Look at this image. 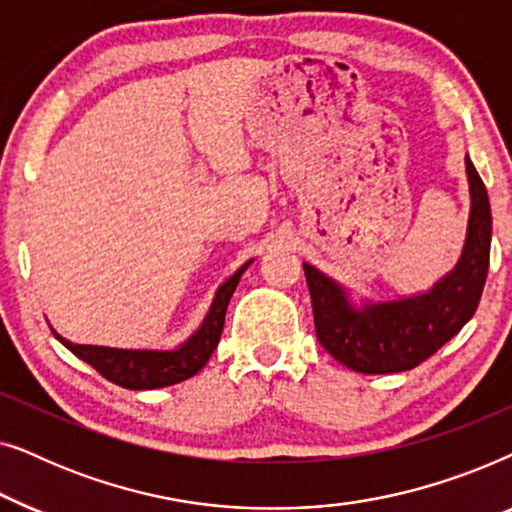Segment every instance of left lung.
I'll use <instances>...</instances> for the list:
<instances>
[{"label": "left lung", "mask_w": 512, "mask_h": 512, "mask_svg": "<svg viewBox=\"0 0 512 512\" xmlns=\"http://www.w3.org/2000/svg\"><path fill=\"white\" fill-rule=\"evenodd\" d=\"M466 174L471 216L464 254L450 275L433 284L431 291L356 307L338 282L303 263L317 340L342 366L366 375L417 368L452 340L478 310L489 270L492 209L487 188L468 156Z\"/></svg>", "instance_id": "1"}]
</instances>
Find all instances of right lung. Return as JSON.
<instances>
[{
    "label": "right lung",
    "mask_w": 512,
    "mask_h": 512,
    "mask_svg": "<svg viewBox=\"0 0 512 512\" xmlns=\"http://www.w3.org/2000/svg\"><path fill=\"white\" fill-rule=\"evenodd\" d=\"M247 261L233 277L226 279L216 291L214 303L209 307L205 321L188 338L184 345L177 349H114V347H97V345H74L55 333L62 345H65L74 356L93 366L102 377L109 382L118 384L123 389H160L188 380L198 370L205 368L209 356L219 345L223 321H226V310L233 296L237 282H240L242 272L249 268Z\"/></svg>",
    "instance_id": "add662e5"
}]
</instances>
